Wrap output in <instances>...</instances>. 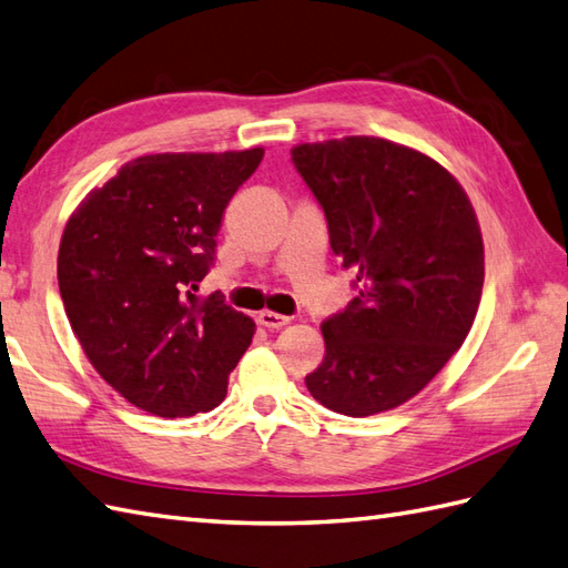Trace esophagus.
I'll return each mask as SVG.
<instances>
[{
  "label": "esophagus",
  "instance_id": "34e87169",
  "mask_svg": "<svg viewBox=\"0 0 568 568\" xmlns=\"http://www.w3.org/2000/svg\"><path fill=\"white\" fill-rule=\"evenodd\" d=\"M258 324L261 326H266V328H283L285 324H290V316H285V314H278V312H271V310H263V312H258Z\"/></svg>",
  "mask_w": 568,
  "mask_h": 568
}]
</instances>
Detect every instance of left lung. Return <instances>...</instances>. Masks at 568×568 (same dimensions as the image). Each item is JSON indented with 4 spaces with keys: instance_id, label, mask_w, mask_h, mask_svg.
<instances>
[{
    "instance_id": "left-lung-1",
    "label": "left lung",
    "mask_w": 568,
    "mask_h": 568,
    "mask_svg": "<svg viewBox=\"0 0 568 568\" xmlns=\"http://www.w3.org/2000/svg\"><path fill=\"white\" fill-rule=\"evenodd\" d=\"M290 154L358 283V297L322 324L326 353L305 385L344 416L389 412L443 371L474 324L484 285L477 213L450 171L399 142L348 135Z\"/></svg>"
}]
</instances>
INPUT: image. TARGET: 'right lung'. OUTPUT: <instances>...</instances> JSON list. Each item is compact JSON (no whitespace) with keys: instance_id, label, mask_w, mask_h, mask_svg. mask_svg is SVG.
Instances as JSON below:
<instances>
[{"instance_id":"right-lung-1","label":"right lung","mask_w":568,"mask_h":568,"mask_svg":"<svg viewBox=\"0 0 568 568\" xmlns=\"http://www.w3.org/2000/svg\"><path fill=\"white\" fill-rule=\"evenodd\" d=\"M263 148L162 152L123 164L64 224L58 283L94 371L162 418L215 408L256 332L220 295L197 297L222 213Z\"/></svg>"}]
</instances>
